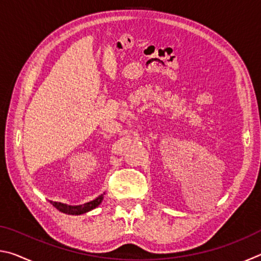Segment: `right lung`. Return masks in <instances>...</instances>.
Segmentation results:
<instances>
[{
    "label": "right lung",
    "mask_w": 261,
    "mask_h": 261,
    "mask_svg": "<svg viewBox=\"0 0 261 261\" xmlns=\"http://www.w3.org/2000/svg\"><path fill=\"white\" fill-rule=\"evenodd\" d=\"M102 199H103V194H101V196H99L98 198H95L94 200L88 201L86 204H83V205L71 206V205L63 204V202H57V201H51V200H50V204L54 206L55 208L62 212V213L70 214V215H81V214L86 213V212L94 210L95 207H98L101 204Z\"/></svg>",
    "instance_id": "right-lung-1"
}]
</instances>
